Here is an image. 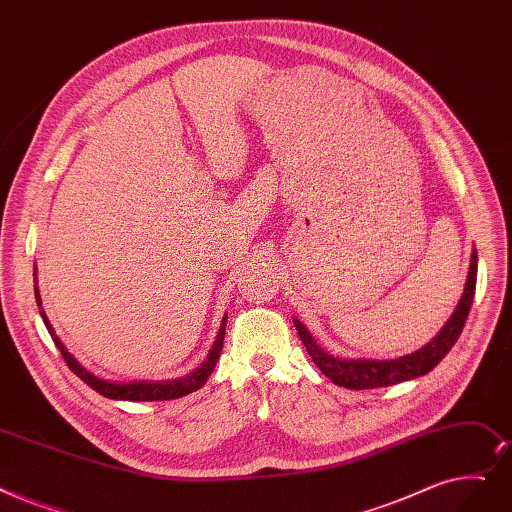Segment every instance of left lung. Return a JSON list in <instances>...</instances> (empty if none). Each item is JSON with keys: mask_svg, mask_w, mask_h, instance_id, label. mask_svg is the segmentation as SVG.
I'll return each mask as SVG.
<instances>
[{"mask_svg": "<svg viewBox=\"0 0 512 512\" xmlns=\"http://www.w3.org/2000/svg\"><path fill=\"white\" fill-rule=\"evenodd\" d=\"M475 284H477V251H473L471 257V270L469 278H466L464 295L454 309L452 318L448 324L441 328L439 335L427 343L422 349L414 351L412 355H404V358L397 360H339L328 355L316 341L311 339L307 328L295 320V328L299 332V339L303 341L307 353L311 355L314 364L328 376V379L345 389H376V387H389L404 383L416 376H422L431 372L443 358H446L448 351L458 341L460 332L464 328L466 318H469V311L475 297Z\"/></svg>", "mask_w": 512, "mask_h": 512, "instance_id": "obj_1", "label": "left lung"}]
</instances>
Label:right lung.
Wrapping results in <instances>:
<instances>
[{"label": "right lung", "mask_w": 512, "mask_h": 512, "mask_svg": "<svg viewBox=\"0 0 512 512\" xmlns=\"http://www.w3.org/2000/svg\"><path fill=\"white\" fill-rule=\"evenodd\" d=\"M35 297H37V305H39V314L43 318V324H46L50 337L54 341V345L58 347V351L62 353V358L66 362V366H69L79 379L83 383L90 385L94 391H98L100 395L108 397V399H123V402H165V399H175V397H182V395H188L196 389H201L207 379L211 376L217 360H219V353H221V347H224V335H226V320L224 324H221L219 328V335H217V341L209 353L207 362L196 368L194 372H190L188 376H184V379H175V381H161V383H110V381H104V379H98V376H94L92 372H87L73 355L66 351V347L62 345V341L56 337V332L52 328V324L48 322V316L46 311L41 309V299H39V291L35 286Z\"/></svg>", "instance_id": "add662e5"}]
</instances>
